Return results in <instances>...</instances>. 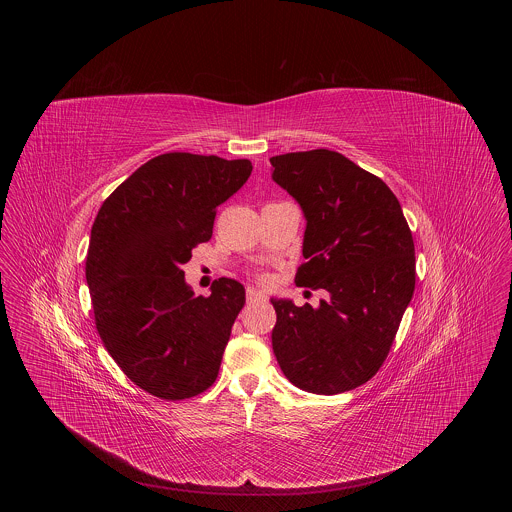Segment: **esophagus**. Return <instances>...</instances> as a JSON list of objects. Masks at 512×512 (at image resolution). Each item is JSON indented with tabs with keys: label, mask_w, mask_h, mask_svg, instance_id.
Returning <instances> with one entry per match:
<instances>
[{
	"label": "esophagus",
	"mask_w": 512,
	"mask_h": 512,
	"mask_svg": "<svg viewBox=\"0 0 512 512\" xmlns=\"http://www.w3.org/2000/svg\"><path fill=\"white\" fill-rule=\"evenodd\" d=\"M247 303H259V301H265V295L261 292H257L255 288H247Z\"/></svg>",
	"instance_id": "1"
}]
</instances>
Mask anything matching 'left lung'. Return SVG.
<instances>
[{
	"instance_id": "obj_1",
	"label": "left lung",
	"mask_w": 512,
	"mask_h": 512,
	"mask_svg": "<svg viewBox=\"0 0 512 512\" xmlns=\"http://www.w3.org/2000/svg\"><path fill=\"white\" fill-rule=\"evenodd\" d=\"M270 165L307 220L295 284L328 293L317 309L270 299L276 361L299 390H355L384 365L411 303V228L386 182L338 151L284 153Z\"/></svg>"
}]
</instances>
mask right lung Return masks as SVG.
Masks as SVG:
<instances>
[{"mask_svg": "<svg viewBox=\"0 0 512 512\" xmlns=\"http://www.w3.org/2000/svg\"><path fill=\"white\" fill-rule=\"evenodd\" d=\"M251 161L163 153L109 195L92 226L86 282L109 355L142 390L167 401L199 395L219 376L244 286L219 278L195 297L182 265L209 242L217 207Z\"/></svg>", "mask_w": 512, "mask_h": 512, "instance_id": "add662e5", "label": "right lung"}]
</instances>
